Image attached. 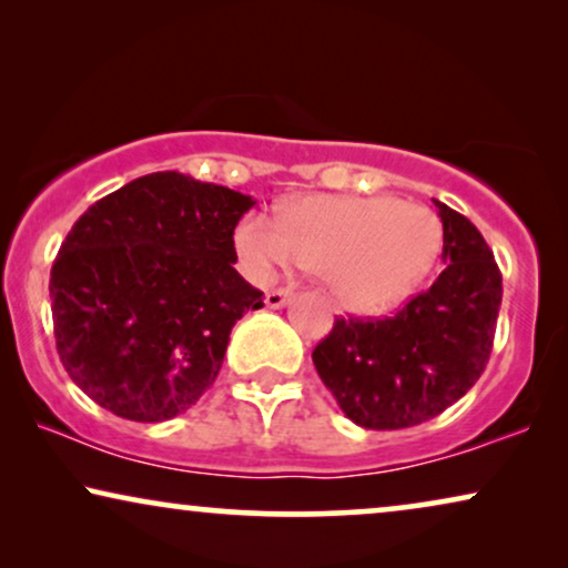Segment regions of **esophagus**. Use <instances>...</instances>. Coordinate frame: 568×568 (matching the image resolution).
<instances>
[{
	"instance_id": "1",
	"label": "esophagus",
	"mask_w": 568,
	"mask_h": 568,
	"mask_svg": "<svg viewBox=\"0 0 568 568\" xmlns=\"http://www.w3.org/2000/svg\"><path fill=\"white\" fill-rule=\"evenodd\" d=\"M290 300H292V292L290 290H271V292H266V307H271V310L284 307Z\"/></svg>"
}]
</instances>
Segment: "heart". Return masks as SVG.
Returning a JSON list of instances; mask_svg holds the SVG:
<instances>
[{
  "mask_svg": "<svg viewBox=\"0 0 568 568\" xmlns=\"http://www.w3.org/2000/svg\"><path fill=\"white\" fill-rule=\"evenodd\" d=\"M235 245L253 276L278 268L321 271L341 305L377 313L398 305L429 276L442 251L432 209L393 196H305L284 209L282 227L247 216Z\"/></svg>",
  "mask_w": 568,
  "mask_h": 568,
  "instance_id": "obj_1",
  "label": "heart"
}]
</instances>
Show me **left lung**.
<instances>
[{
    "label": "left lung",
    "mask_w": 568,
    "mask_h": 568,
    "mask_svg": "<svg viewBox=\"0 0 568 568\" xmlns=\"http://www.w3.org/2000/svg\"><path fill=\"white\" fill-rule=\"evenodd\" d=\"M445 268L393 317H338L313 362L344 414L364 429H408L476 385L494 346L501 274L468 216L434 199Z\"/></svg>",
    "instance_id": "8db88e82"
}]
</instances>
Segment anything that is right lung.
Listing matches in <instances>:
<instances>
[{
  "label": "right lung",
  "instance_id": "add662e5",
  "mask_svg": "<svg viewBox=\"0 0 568 568\" xmlns=\"http://www.w3.org/2000/svg\"><path fill=\"white\" fill-rule=\"evenodd\" d=\"M245 193L165 170L108 193L51 268L59 359L84 395L129 422L189 410L220 375L230 331L263 292L232 263Z\"/></svg>",
  "mask_w": 568,
  "mask_h": 568
}]
</instances>
